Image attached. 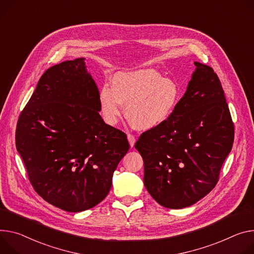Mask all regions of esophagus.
Returning <instances> with one entry per match:
<instances>
[{
  "label": "esophagus",
  "mask_w": 254,
  "mask_h": 254,
  "mask_svg": "<svg viewBox=\"0 0 254 254\" xmlns=\"http://www.w3.org/2000/svg\"><path fill=\"white\" fill-rule=\"evenodd\" d=\"M127 140L129 142V146L132 148L134 146V143H135V137L133 134L131 133H127Z\"/></svg>",
  "instance_id": "esophagus-1"
}]
</instances>
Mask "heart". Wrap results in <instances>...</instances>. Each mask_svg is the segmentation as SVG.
I'll return each mask as SVG.
<instances>
[{
    "instance_id": "1",
    "label": "heart",
    "mask_w": 254,
    "mask_h": 254,
    "mask_svg": "<svg viewBox=\"0 0 254 254\" xmlns=\"http://www.w3.org/2000/svg\"><path fill=\"white\" fill-rule=\"evenodd\" d=\"M179 99L177 84L152 68L115 74L112 87L104 85L99 92L104 122L117 125L126 104V117L137 130H150L163 125L176 109Z\"/></svg>"
}]
</instances>
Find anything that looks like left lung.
Wrapping results in <instances>:
<instances>
[{"instance_id":"obj_1","label":"left lung","mask_w":254,"mask_h":254,"mask_svg":"<svg viewBox=\"0 0 254 254\" xmlns=\"http://www.w3.org/2000/svg\"><path fill=\"white\" fill-rule=\"evenodd\" d=\"M196 66L171 117L144 131L134 148L144 160V184L168 209L190 206L219 180L234 142V124L224 90L213 68Z\"/></svg>"}]
</instances>
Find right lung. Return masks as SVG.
Wrapping results in <instances>:
<instances>
[{"mask_svg": "<svg viewBox=\"0 0 254 254\" xmlns=\"http://www.w3.org/2000/svg\"><path fill=\"white\" fill-rule=\"evenodd\" d=\"M99 111L98 88L80 58L48 68L19 117L16 148L29 181L64 211L102 201L129 149L127 134L106 125Z\"/></svg>", "mask_w": 254, "mask_h": 254, "instance_id": "1", "label": "right lung"}]
</instances>
